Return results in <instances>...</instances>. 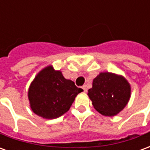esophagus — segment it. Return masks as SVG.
Here are the masks:
<instances>
[{"label": "esophagus", "instance_id": "esophagus-1", "mask_svg": "<svg viewBox=\"0 0 150 150\" xmlns=\"http://www.w3.org/2000/svg\"><path fill=\"white\" fill-rule=\"evenodd\" d=\"M82 88L83 89V91H84V92H87V91H88V88H87V86H86V85H83V86L82 87Z\"/></svg>", "mask_w": 150, "mask_h": 150}]
</instances>
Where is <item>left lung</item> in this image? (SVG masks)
<instances>
[{
  "instance_id": "8db88e82",
  "label": "left lung",
  "mask_w": 150,
  "mask_h": 150,
  "mask_svg": "<svg viewBox=\"0 0 150 150\" xmlns=\"http://www.w3.org/2000/svg\"><path fill=\"white\" fill-rule=\"evenodd\" d=\"M88 95L96 110L104 116H113L127 105L131 87L121 75L101 72L93 79Z\"/></svg>"
}]
</instances>
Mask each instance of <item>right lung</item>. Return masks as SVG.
I'll list each match as a JSON object with an SVG mask.
<instances>
[{"instance_id":"obj_1","label":"right lung","mask_w":150,"mask_h":150,"mask_svg":"<svg viewBox=\"0 0 150 150\" xmlns=\"http://www.w3.org/2000/svg\"><path fill=\"white\" fill-rule=\"evenodd\" d=\"M83 90L66 79L62 72L48 66L31 83L28 98L32 111L45 119H55L70 109L76 96Z\"/></svg>"}]
</instances>
